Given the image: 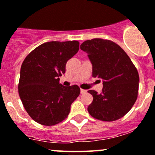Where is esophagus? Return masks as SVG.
I'll return each mask as SVG.
<instances>
[{
	"label": "esophagus",
	"instance_id": "esophagus-1",
	"mask_svg": "<svg viewBox=\"0 0 155 155\" xmlns=\"http://www.w3.org/2000/svg\"><path fill=\"white\" fill-rule=\"evenodd\" d=\"M80 92H81V94H85V93H87V91L84 90V89H81Z\"/></svg>",
	"mask_w": 155,
	"mask_h": 155
}]
</instances>
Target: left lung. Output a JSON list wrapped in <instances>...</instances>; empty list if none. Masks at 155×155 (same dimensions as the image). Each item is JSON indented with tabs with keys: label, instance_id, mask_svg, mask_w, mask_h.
<instances>
[{
	"label": "left lung",
	"instance_id": "obj_1",
	"mask_svg": "<svg viewBox=\"0 0 155 155\" xmlns=\"http://www.w3.org/2000/svg\"><path fill=\"white\" fill-rule=\"evenodd\" d=\"M80 48L88 54L93 77L103 80L101 94L87 91L93 96V102L87 107L89 114L105 122L122 118L137 98L140 78L136 67L124 50L110 40H87Z\"/></svg>",
	"mask_w": 155,
	"mask_h": 155
}]
</instances>
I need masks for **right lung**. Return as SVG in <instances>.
I'll list each match as a JSON object with an SVG mask.
<instances>
[{"label": "right lung", "instance_id": "add662e5", "mask_svg": "<svg viewBox=\"0 0 155 155\" xmlns=\"http://www.w3.org/2000/svg\"><path fill=\"white\" fill-rule=\"evenodd\" d=\"M79 42L50 41L34 49L21 68L18 93L31 118L51 126L68 116L71 105L80 94L78 85L65 87L59 76L65 73L67 61L77 53Z\"/></svg>", "mask_w": 155, "mask_h": 155}]
</instances>
